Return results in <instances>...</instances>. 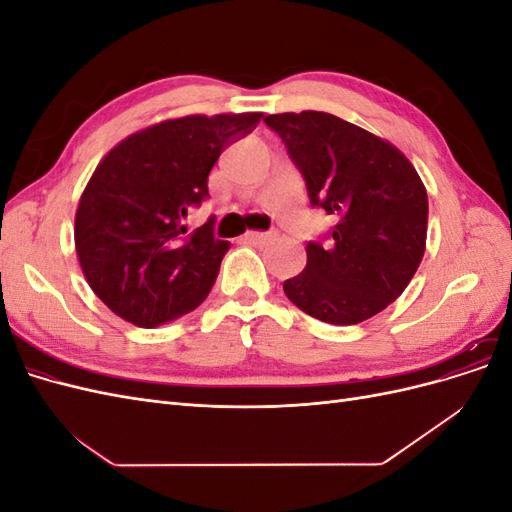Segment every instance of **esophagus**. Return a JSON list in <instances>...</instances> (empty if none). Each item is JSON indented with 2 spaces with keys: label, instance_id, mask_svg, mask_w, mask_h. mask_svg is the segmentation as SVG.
I'll return each instance as SVG.
<instances>
[{
  "label": "esophagus",
  "instance_id": "esophagus-1",
  "mask_svg": "<svg viewBox=\"0 0 512 512\" xmlns=\"http://www.w3.org/2000/svg\"><path fill=\"white\" fill-rule=\"evenodd\" d=\"M271 237H273V232H271V230H269V232L252 230V232H247V235H245V241H247V243H252V245H262V243H267Z\"/></svg>",
  "mask_w": 512,
  "mask_h": 512
}]
</instances>
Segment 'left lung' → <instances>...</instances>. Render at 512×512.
Returning <instances> with one entry per match:
<instances>
[{
  "label": "left lung",
  "mask_w": 512,
  "mask_h": 512,
  "mask_svg": "<svg viewBox=\"0 0 512 512\" xmlns=\"http://www.w3.org/2000/svg\"><path fill=\"white\" fill-rule=\"evenodd\" d=\"M301 170L309 203L335 220L327 241H309L286 297L329 324H359L393 303L421 265L427 190L389 141L320 111L267 115Z\"/></svg>",
  "instance_id": "obj_1"
}]
</instances>
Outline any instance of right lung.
<instances>
[{"label": "right lung", "mask_w": 512, "mask_h": 512, "mask_svg": "<svg viewBox=\"0 0 512 512\" xmlns=\"http://www.w3.org/2000/svg\"><path fill=\"white\" fill-rule=\"evenodd\" d=\"M262 113L188 115L123 138L91 175L74 218V245L96 297L136 327H158L207 299L230 243L183 218L209 196L226 145Z\"/></svg>", "instance_id": "add662e5"}]
</instances>
